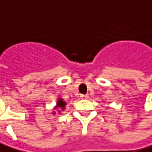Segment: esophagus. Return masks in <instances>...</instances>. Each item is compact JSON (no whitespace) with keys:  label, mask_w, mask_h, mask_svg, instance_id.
<instances>
[{"label":"esophagus","mask_w":152,"mask_h":152,"mask_svg":"<svg viewBox=\"0 0 152 152\" xmlns=\"http://www.w3.org/2000/svg\"><path fill=\"white\" fill-rule=\"evenodd\" d=\"M80 97H81V99H86V98L88 97V95H83V94H81V95H80Z\"/></svg>","instance_id":"34e87169"}]
</instances>
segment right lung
<instances>
[{
	"mask_svg": "<svg viewBox=\"0 0 152 152\" xmlns=\"http://www.w3.org/2000/svg\"><path fill=\"white\" fill-rule=\"evenodd\" d=\"M65 105H66V102H64L62 99H60V100H58V102H57V107H61L62 109H64V107H65Z\"/></svg>",
	"mask_w": 152,
	"mask_h": 152,
	"instance_id": "obj_1",
	"label": "right lung"
}]
</instances>
